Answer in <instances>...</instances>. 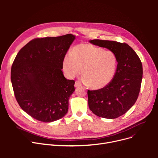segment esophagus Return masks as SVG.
<instances>
[{"label":"esophagus","mask_w":158,"mask_h":158,"mask_svg":"<svg viewBox=\"0 0 158 158\" xmlns=\"http://www.w3.org/2000/svg\"><path fill=\"white\" fill-rule=\"evenodd\" d=\"M75 87L76 88H77V87H79V86H81V82H79V81H76V82H75Z\"/></svg>","instance_id":"obj_1"}]
</instances>
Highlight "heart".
Listing matches in <instances>:
<instances>
[{
    "instance_id": "b5f03b06",
    "label": "heart",
    "mask_w": 158,
    "mask_h": 158,
    "mask_svg": "<svg viewBox=\"0 0 158 158\" xmlns=\"http://www.w3.org/2000/svg\"><path fill=\"white\" fill-rule=\"evenodd\" d=\"M118 67L116 54L110 50L81 44L66 54L62 68L65 76L72 79L81 73L87 85L92 89L105 88L113 81Z\"/></svg>"
}]
</instances>
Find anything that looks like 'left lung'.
Wrapping results in <instances>:
<instances>
[{
  "mask_svg": "<svg viewBox=\"0 0 158 158\" xmlns=\"http://www.w3.org/2000/svg\"><path fill=\"white\" fill-rule=\"evenodd\" d=\"M89 42L113 51L118 59L117 70L110 83L102 89L88 90L89 108L99 117L117 118L137 100L143 77L142 62L127 44L101 40Z\"/></svg>",
  "mask_w": 158,
  "mask_h": 158,
  "instance_id": "8db88e82",
  "label": "left lung"
}]
</instances>
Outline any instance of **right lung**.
<instances>
[{
  "instance_id": "right-lung-1",
  "label": "right lung",
  "mask_w": 158,
  "mask_h": 158,
  "mask_svg": "<svg viewBox=\"0 0 158 158\" xmlns=\"http://www.w3.org/2000/svg\"><path fill=\"white\" fill-rule=\"evenodd\" d=\"M75 39L71 34L36 38L16 55L11 70L15 96L33 118L52 122L67 113L75 81L64 77L62 63Z\"/></svg>"
}]
</instances>
